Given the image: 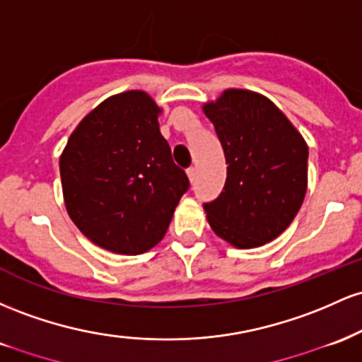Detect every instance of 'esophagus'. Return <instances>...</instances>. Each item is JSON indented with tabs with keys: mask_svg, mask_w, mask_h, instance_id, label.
I'll list each match as a JSON object with an SVG mask.
<instances>
[{
	"mask_svg": "<svg viewBox=\"0 0 362 362\" xmlns=\"http://www.w3.org/2000/svg\"><path fill=\"white\" fill-rule=\"evenodd\" d=\"M186 174H188V180L193 182L194 177H197V169H194V168H188V169H186Z\"/></svg>",
	"mask_w": 362,
	"mask_h": 362,
	"instance_id": "obj_1",
	"label": "esophagus"
}]
</instances>
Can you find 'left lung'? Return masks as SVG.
I'll return each mask as SVG.
<instances>
[{"instance_id": "left-lung-1", "label": "left lung", "mask_w": 362, "mask_h": 362, "mask_svg": "<svg viewBox=\"0 0 362 362\" xmlns=\"http://www.w3.org/2000/svg\"><path fill=\"white\" fill-rule=\"evenodd\" d=\"M227 162L222 193L203 205L212 230L241 250L274 241L301 209L308 145L265 95L227 88L203 105Z\"/></svg>"}]
</instances>
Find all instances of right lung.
I'll return each instance as SVG.
<instances>
[{
  "label": "right lung",
  "instance_id": "obj_1",
  "mask_svg": "<svg viewBox=\"0 0 362 362\" xmlns=\"http://www.w3.org/2000/svg\"><path fill=\"white\" fill-rule=\"evenodd\" d=\"M160 112L141 90L109 97L80 121L59 157L68 215L93 245L112 253L156 246L189 188L160 135Z\"/></svg>",
  "mask_w": 362,
  "mask_h": 362
}]
</instances>
